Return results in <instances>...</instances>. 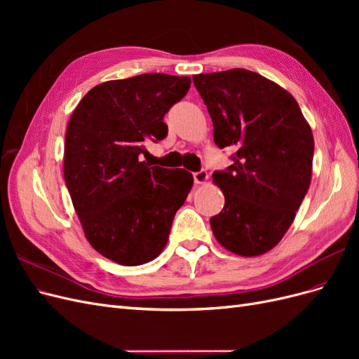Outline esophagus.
Returning <instances> with one entry per match:
<instances>
[{"label": "esophagus", "mask_w": 359, "mask_h": 359, "mask_svg": "<svg viewBox=\"0 0 359 359\" xmlns=\"http://www.w3.org/2000/svg\"><path fill=\"white\" fill-rule=\"evenodd\" d=\"M193 178L196 184H203L206 180H208V172H206L205 169H201V170L193 173Z\"/></svg>", "instance_id": "obj_1"}]
</instances>
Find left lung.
I'll return each mask as SVG.
<instances>
[{
	"label": "left lung",
	"mask_w": 359,
	"mask_h": 359,
	"mask_svg": "<svg viewBox=\"0 0 359 359\" xmlns=\"http://www.w3.org/2000/svg\"><path fill=\"white\" fill-rule=\"evenodd\" d=\"M208 109L214 142L232 165L214 170L224 193L211 229L224 248L259 256L276 247L310 187L314 142L297 100L259 73L232 69L193 76Z\"/></svg>",
	"instance_id": "1"
}]
</instances>
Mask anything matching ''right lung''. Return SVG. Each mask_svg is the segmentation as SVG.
Returning a JSON list of instances; mask_svg holds the SVG:
<instances>
[{"instance_id": "right-lung-1", "label": "right lung", "mask_w": 359, "mask_h": 359, "mask_svg": "<svg viewBox=\"0 0 359 359\" xmlns=\"http://www.w3.org/2000/svg\"><path fill=\"white\" fill-rule=\"evenodd\" d=\"M187 76L145 73L94 86L72 114L64 180L86 240L102 256L136 266L165 248L193 175L151 166L147 142L168 136L163 118L190 88Z\"/></svg>"}]
</instances>
